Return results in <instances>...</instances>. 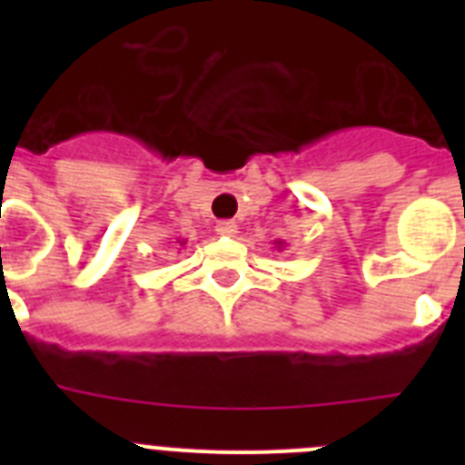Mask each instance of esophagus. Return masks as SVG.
Returning <instances> with one entry per match:
<instances>
[{"label":"esophagus","instance_id":"obj_1","mask_svg":"<svg viewBox=\"0 0 465 465\" xmlns=\"http://www.w3.org/2000/svg\"><path fill=\"white\" fill-rule=\"evenodd\" d=\"M216 232H219L221 237H235L237 223L235 221H219V223H216Z\"/></svg>","mask_w":465,"mask_h":465}]
</instances>
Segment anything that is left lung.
I'll list each match as a JSON object with an SVG mask.
<instances>
[{"label":"left lung","mask_w":465,"mask_h":465,"mask_svg":"<svg viewBox=\"0 0 465 465\" xmlns=\"http://www.w3.org/2000/svg\"><path fill=\"white\" fill-rule=\"evenodd\" d=\"M283 244H286V242H282V240H277V242H274V246H277L279 252H282V249H283Z\"/></svg>","instance_id":"obj_1"}]
</instances>
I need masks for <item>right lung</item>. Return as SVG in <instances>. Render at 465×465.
I'll use <instances>...</instances> for the list:
<instances>
[{
	"mask_svg": "<svg viewBox=\"0 0 465 465\" xmlns=\"http://www.w3.org/2000/svg\"><path fill=\"white\" fill-rule=\"evenodd\" d=\"M176 246H186V240H176Z\"/></svg>",
	"mask_w": 465,
	"mask_h": 465,
	"instance_id": "1",
	"label": "right lung"
}]
</instances>
